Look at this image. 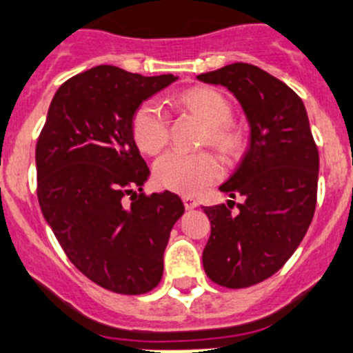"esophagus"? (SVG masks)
<instances>
[{"label":"esophagus","instance_id":"obj_1","mask_svg":"<svg viewBox=\"0 0 353 353\" xmlns=\"http://www.w3.org/2000/svg\"><path fill=\"white\" fill-rule=\"evenodd\" d=\"M182 201H183V206H185V210H194L199 205L198 199H194L192 196H183Z\"/></svg>","mask_w":353,"mask_h":353}]
</instances>
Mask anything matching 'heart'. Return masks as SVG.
<instances>
[{"label":"heart","mask_w":353,"mask_h":353,"mask_svg":"<svg viewBox=\"0 0 353 353\" xmlns=\"http://www.w3.org/2000/svg\"><path fill=\"white\" fill-rule=\"evenodd\" d=\"M183 110L205 124V141L225 155L240 148V131L231 122L232 106L222 92L212 87H192L176 99ZM132 138L145 154H157L170 140V115L163 103L147 99L137 108L131 122ZM222 166L208 150H171L157 159L154 179L164 189L180 194H198L221 179Z\"/></svg>","instance_id":"1"}]
</instances>
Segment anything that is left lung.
Instances as JSON below:
<instances>
[{"label": "left lung", "instance_id": "8db88e82", "mask_svg": "<svg viewBox=\"0 0 353 353\" xmlns=\"http://www.w3.org/2000/svg\"><path fill=\"white\" fill-rule=\"evenodd\" d=\"M241 103L250 143L240 168L221 185L245 203L205 206L212 234L205 273L216 285L245 289L273 276L305 238L316 206L319 148L301 98L282 80L247 63L203 73Z\"/></svg>", "mask_w": 353, "mask_h": 353}]
</instances>
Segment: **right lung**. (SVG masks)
I'll use <instances>...</instances> for the list:
<instances>
[{"label": "right lung", "mask_w": 353, "mask_h": 353, "mask_svg": "<svg viewBox=\"0 0 353 353\" xmlns=\"http://www.w3.org/2000/svg\"><path fill=\"white\" fill-rule=\"evenodd\" d=\"M176 77L90 68L57 89L37 143V194L73 266L99 287L145 294L183 215L176 194H147L148 166L132 138L138 106Z\"/></svg>", "instance_id": "right-lung-1"}]
</instances>
